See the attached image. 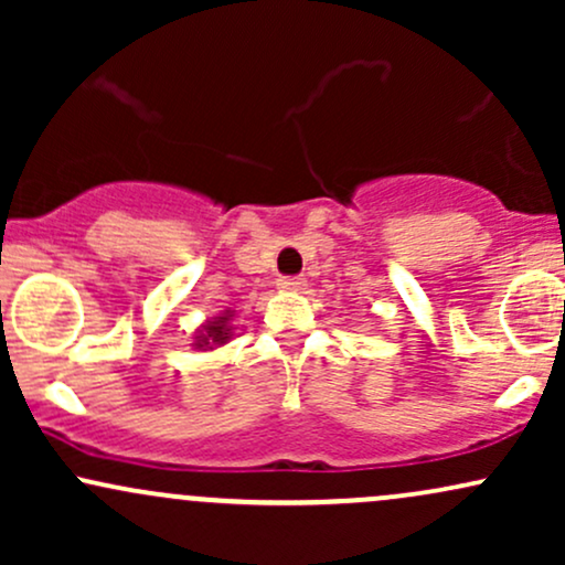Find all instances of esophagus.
Segmentation results:
<instances>
[{
  "label": "esophagus",
  "instance_id": "34e87169",
  "mask_svg": "<svg viewBox=\"0 0 565 565\" xmlns=\"http://www.w3.org/2000/svg\"><path fill=\"white\" fill-rule=\"evenodd\" d=\"M278 289L300 291V289H305V278L302 276H284V278H278Z\"/></svg>",
  "mask_w": 565,
  "mask_h": 565
}]
</instances>
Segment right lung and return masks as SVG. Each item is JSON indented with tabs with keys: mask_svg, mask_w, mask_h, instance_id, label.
<instances>
[{
	"mask_svg": "<svg viewBox=\"0 0 565 565\" xmlns=\"http://www.w3.org/2000/svg\"><path fill=\"white\" fill-rule=\"evenodd\" d=\"M231 319H233V310H225V313H220L212 321H206L196 332V337H193V348L212 350L217 345H225V342L233 337Z\"/></svg>",
	"mask_w": 565,
	"mask_h": 565,
	"instance_id": "right-lung-1",
	"label": "right lung"
}]
</instances>
